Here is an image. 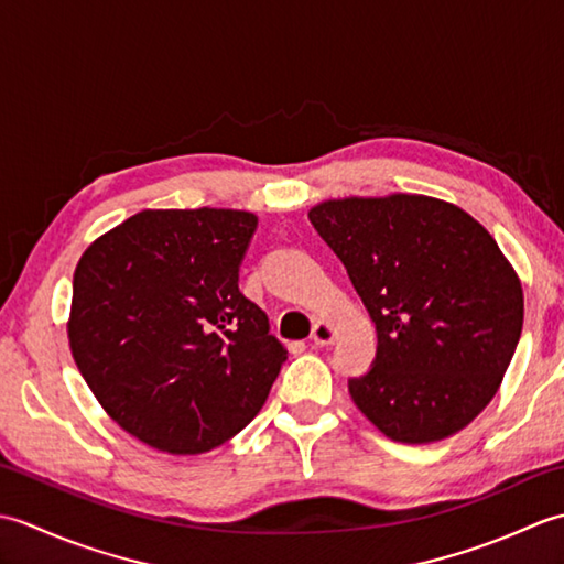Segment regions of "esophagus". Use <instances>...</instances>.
Masks as SVG:
<instances>
[{
    "mask_svg": "<svg viewBox=\"0 0 564 564\" xmlns=\"http://www.w3.org/2000/svg\"><path fill=\"white\" fill-rule=\"evenodd\" d=\"M334 337H337V332H334L332 322H327V319H319L313 327V341L317 346H329L334 341Z\"/></svg>",
    "mask_w": 564,
    "mask_h": 564,
    "instance_id": "obj_1",
    "label": "esophagus"
}]
</instances>
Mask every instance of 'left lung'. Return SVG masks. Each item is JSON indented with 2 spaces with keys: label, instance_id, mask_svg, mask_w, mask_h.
<instances>
[{
  "label": "left lung",
  "instance_id": "obj_1",
  "mask_svg": "<svg viewBox=\"0 0 564 564\" xmlns=\"http://www.w3.org/2000/svg\"><path fill=\"white\" fill-rule=\"evenodd\" d=\"M376 322L373 368L349 380L402 443L453 436L495 398L523 327V291L495 237L453 203L392 194L307 213Z\"/></svg>",
  "mask_w": 564,
  "mask_h": 564
}]
</instances>
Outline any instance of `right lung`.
<instances>
[{
	"label": "right lung",
	"instance_id": "add662e5",
	"mask_svg": "<svg viewBox=\"0 0 564 564\" xmlns=\"http://www.w3.org/2000/svg\"><path fill=\"white\" fill-rule=\"evenodd\" d=\"M257 230L247 210H142L84 251L69 349L113 422L174 455L239 434L289 351L239 291Z\"/></svg>",
	"mask_w": 564,
	"mask_h": 564
}]
</instances>
